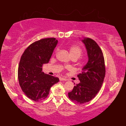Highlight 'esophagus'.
Instances as JSON below:
<instances>
[{
	"instance_id": "1",
	"label": "esophagus",
	"mask_w": 126,
	"mask_h": 126,
	"mask_svg": "<svg viewBox=\"0 0 126 126\" xmlns=\"http://www.w3.org/2000/svg\"><path fill=\"white\" fill-rule=\"evenodd\" d=\"M60 81H67V79H65V78H63V77H60Z\"/></svg>"
}]
</instances>
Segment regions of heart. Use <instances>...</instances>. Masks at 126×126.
<instances>
[{
	"label": "heart",
	"mask_w": 126,
	"mask_h": 126,
	"mask_svg": "<svg viewBox=\"0 0 126 126\" xmlns=\"http://www.w3.org/2000/svg\"><path fill=\"white\" fill-rule=\"evenodd\" d=\"M69 51L70 54H71V56H76L79 57H80L82 53V51L81 50L79 46H76V45H73L71 46L70 47L69 49Z\"/></svg>",
	"instance_id": "heart-1"
}]
</instances>
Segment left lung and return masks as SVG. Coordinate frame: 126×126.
I'll return each mask as SVG.
<instances>
[{
	"mask_svg": "<svg viewBox=\"0 0 126 126\" xmlns=\"http://www.w3.org/2000/svg\"><path fill=\"white\" fill-rule=\"evenodd\" d=\"M82 42L87 49L88 61L82 68L81 73L77 75L80 82L68 93L69 98L79 104L88 102L95 97L106 75L104 56L99 46L89 38H84Z\"/></svg>",
	"mask_w": 126,
	"mask_h": 126,
	"instance_id": "1",
	"label": "left lung"
}]
</instances>
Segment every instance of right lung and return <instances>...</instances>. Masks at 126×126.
I'll return each instance as SVG.
<instances>
[{"label":"right lung","instance_id":"add662e5","mask_svg":"<svg viewBox=\"0 0 126 126\" xmlns=\"http://www.w3.org/2000/svg\"><path fill=\"white\" fill-rule=\"evenodd\" d=\"M58 43L55 38L35 41L29 46L20 58L18 70L20 87L32 100L46 99L50 88L59 81L58 77L45 74L43 65L49 63Z\"/></svg>","mask_w":126,"mask_h":126}]
</instances>
